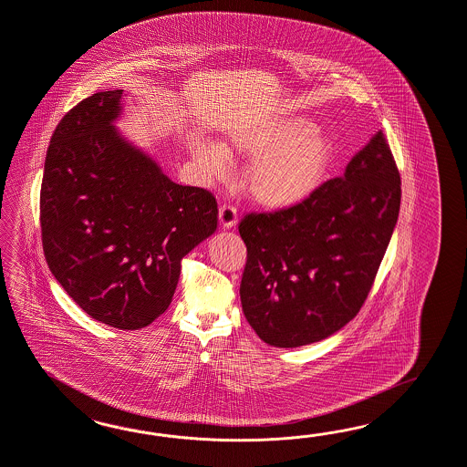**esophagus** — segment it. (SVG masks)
<instances>
[{"mask_svg":"<svg viewBox=\"0 0 467 467\" xmlns=\"http://www.w3.org/2000/svg\"><path fill=\"white\" fill-rule=\"evenodd\" d=\"M219 221L224 229L233 228L238 223V211L231 204L221 205L219 209Z\"/></svg>","mask_w":467,"mask_h":467,"instance_id":"obj_1","label":"esophagus"}]
</instances>
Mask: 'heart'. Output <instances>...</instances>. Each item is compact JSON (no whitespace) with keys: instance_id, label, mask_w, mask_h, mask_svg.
I'll use <instances>...</instances> for the list:
<instances>
[{"instance_id":"obj_1","label":"heart","mask_w":467,"mask_h":467,"mask_svg":"<svg viewBox=\"0 0 467 467\" xmlns=\"http://www.w3.org/2000/svg\"><path fill=\"white\" fill-rule=\"evenodd\" d=\"M193 159L214 181L229 171L228 157L253 160L246 189L258 204L282 209L307 199L324 181L332 143L304 118H282L231 131L224 143L195 141Z\"/></svg>"}]
</instances>
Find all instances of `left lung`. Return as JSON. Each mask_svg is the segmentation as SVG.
<instances>
[{
	"instance_id": "left-lung-1",
	"label": "left lung",
	"mask_w": 467,
	"mask_h": 467,
	"mask_svg": "<svg viewBox=\"0 0 467 467\" xmlns=\"http://www.w3.org/2000/svg\"><path fill=\"white\" fill-rule=\"evenodd\" d=\"M401 181L383 131L346 173L302 202L239 223L246 265L239 296L262 341L298 348L358 316L397 224Z\"/></svg>"
}]
</instances>
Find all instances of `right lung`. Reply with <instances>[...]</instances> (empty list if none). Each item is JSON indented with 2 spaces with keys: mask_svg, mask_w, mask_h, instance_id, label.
<instances>
[{
  "mask_svg": "<svg viewBox=\"0 0 467 467\" xmlns=\"http://www.w3.org/2000/svg\"><path fill=\"white\" fill-rule=\"evenodd\" d=\"M123 91L96 92L47 150L40 226L47 265L72 300L116 329L147 327L171 306L181 262L217 228L216 197L179 185L113 121Z\"/></svg>",
  "mask_w": 467,
  "mask_h": 467,
  "instance_id": "right-lung-1",
  "label": "right lung"
}]
</instances>
